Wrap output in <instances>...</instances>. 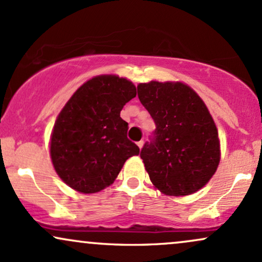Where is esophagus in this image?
<instances>
[{
	"label": "esophagus",
	"instance_id": "esophagus-1",
	"mask_svg": "<svg viewBox=\"0 0 262 262\" xmlns=\"http://www.w3.org/2000/svg\"><path fill=\"white\" fill-rule=\"evenodd\" d=\"M137 145L139 146V149L143 148V145H144V140H140V141H138V143H137Z\"/></svg>",
	"mask_w": 262,
	"mask_h": 262
}]
</instances>
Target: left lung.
Returning a JSON list of instances; mask_svg holds the SVG:
<instances>
[{
	"mask_svg": "<svg viewBox=\"0 0 262 262\" xmlns=\"http://www.w3.org/2000/svg\"><path fill=\"white\" fill-rule=\"evenodd\" d=\"M138 97L156 125L140 151L152 185L169 196L194 193L214 175L221 160L218 130L208 108L182 82L139 83Z\"/></svg>",
	"mask_w": 262,
	"mask_h": 262,
	"instance_id": "obj_1",
	"label": "left lung"
}]
</instances>
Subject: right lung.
<instances>
[{
  "instance_id": "1",
  "label": "right lung",
  "mask_w": 262,
  "mask_h": 262,
  "mask_svg": "<svg viewBox=\"0 0 262 262\" xmlns=\"http://www.w3.org/2000/svg\"><path fill=\"white\" fill-rule=\"evenodd\" d=\"M137 96L130 81L116 75L89 80L59 113L50 139V156L60 179L81 193L112 185L124 162L139 154L127 138L123 106Z\"/></svg>"
}]
</instances>
